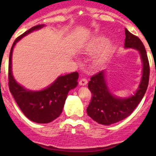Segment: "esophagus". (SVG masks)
<instances>
[{"label":"esophagus","instance_id":"obj_1","mask_svg":"<svg viewBox=\"0 0 156 156\" xmlns=\"http://www.w3.org/2000/svg\"><path fill=\"white\" fill-rule=\"evenodd\" d=\"M87 84V80L86 78H81L79 81V84L81 86H84Z\"/></svg>","mask_w":156,"mask_h":156}]
</instances>
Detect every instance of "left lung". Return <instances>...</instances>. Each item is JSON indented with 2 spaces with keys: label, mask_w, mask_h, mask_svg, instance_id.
I'll return each mask as SVG.
<instances>
[{
  "label": "left lung",
  "mask_w": 156,
  "mask_h": 156,
  "mask_svg": "<svg viewBox=\"0 0 156 156\" xmlns=\"http://www.w3.org/2000/svg\"><path fill=\"white\" fill-rule=\"evenodd\" d=\"M125 48L137 50L142 62V77L133 95L119 97L110 92L106 81V72L93 75L88 83L92 99L87 108V115L97 123L110 125L126 119L142 100L149 84V64L145 47L140 39L125 29Z\"/></svg>",
  "instance_id": "left-lung-1"
}]
</instances>
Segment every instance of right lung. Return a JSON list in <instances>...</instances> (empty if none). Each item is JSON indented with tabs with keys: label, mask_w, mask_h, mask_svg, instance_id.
Here are the masks:
<instances>
[{
	"label": "right lung",
	"mask_w": 156,
	"mask_h": 156,
	"mask_svg": "<svg viewBox=\"0 0 156 156\" xmlns=\"http://www.w3.org/2000/svg\"><path fill=\"white\" fill-rule=\"evenodd\" d=\"M44 25H37L17 37L11 48L9 57V88L23 114L31 122L47 124L59 117L63 109L69 90L78 85V73L72 72L58 77L51 84L41 90H31L20 85L12 72V55L14 47L23 37L32 31L42 29Z\"/></svg>",
	"instance_id": "add662e5"
}]
</instances>
